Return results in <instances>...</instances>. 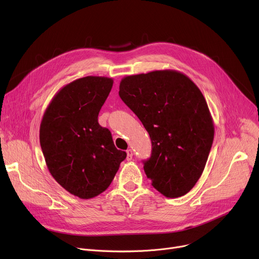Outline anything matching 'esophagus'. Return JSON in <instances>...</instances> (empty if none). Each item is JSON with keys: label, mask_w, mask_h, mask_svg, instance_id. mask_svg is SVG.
I'll return each mask as SVG.
<instances>
[{"label": "esophagus", "mask_w": 259, "mask_h": 259, "mask_svg": "<svg viewBox=\"0 0 259 259\" xmlns=\"http://www.w3.org/2000/svg\"><path fill=\"white\" fill-rule=\"evenodd\" d=\"M126 152H127V159H128V160H131L132 157H133V151L131 150V149H128V150H127Z\"/></svg>", "instance_id": "34e87169"}]
</instances>
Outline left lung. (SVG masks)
<instances>
[{"label":"left lung","mask_w":259,"mask_h":259,"mask_svg":"<svg viewBox=\"0 0 259 259\" xmlns=\"http://www.w3.org/2000/svg\"><path fill=\"white\" fill-rule=\"evenodd\" d=\"M119 97L143 122L152 143L144 170L169 198L187 194L205 169L214 139L207 102L186 74L155 70L125 76Z\"/></svg>","instance_id":"8db88e82"}]
</instances>
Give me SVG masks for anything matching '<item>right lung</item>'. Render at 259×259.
Listing matches in <instances>:
<instances>
[{
  "label": "right lung",
  "mask_w": 259,
  "mask_h": 259,
  "mask_svg": "<svg viewBox=\"0 0 259 259\" xmlns=\"http://www.w3.org/2000/svg\"><path fill=\"white\" fill-rule=\"evenodd\" d=\"M112 85L106 76L71 81L54 95L40 121L39 143L50 174L81 199L104 192L127 156L98 121Z\"/></svg>",
  "instance_id": "add662e5"
}]
</instances>
